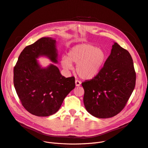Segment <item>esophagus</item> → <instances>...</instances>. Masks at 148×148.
<instances>
[{"mask_svg": "<svg viewBox=\"0 0 148 148\" xmlns=\"http://www.w3.org/2000/svg\"><path fill=\"white\" fill-rule=\"evenodd\" d=\"M75 86H76L77 87L81 85V81H79V80H77V79H76V80H75Z\"/></svg>", "mask_w": 148, "mask_h": 148, "instance_id": "obj_1", "label": "esophagus"}]
</instances>
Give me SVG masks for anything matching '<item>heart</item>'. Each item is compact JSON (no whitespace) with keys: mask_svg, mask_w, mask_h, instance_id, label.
Wrapping results in <instances>:
<instances>
[{"mask_svg":"<svg viewBox=\"0 0 148 148\" xmlns=\"http://www.w3.org/2000/svg\"><path fill=\"white\" fill-rule=\"evenodd\" d=\"M104 51L91 44H79L73 47L68 56L63 57L61 64L63 69H72L71 63L76 64V71L82 79H90L95 77L101 71L106 61Z\"/></svg>","mask_w":148,"mask_h":148,"instance_id":"obj_1","label":"heart"}]
</instances>
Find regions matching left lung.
I'll list each match as a JSON object with an SVG mask.
<instances>
[{"mask_svg":"<svg viewBox=\"0 0 148 148\" xmlns=\"http://www.w3.org/2000/svg\"><path fill=\"white\" fill-rule=\"evenodd\" d=\"M136 73L130 53L117 43L99 73L82 83L87 111L99 118H108L125 107L135 86Z\"/></svg>","mask_w":148,"mask_h":148,"instance_id":"obj_1","label":"left lung"}]
</instances>
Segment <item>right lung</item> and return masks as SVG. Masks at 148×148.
<instances>
[{"mask_svg": "<svg viewBox=\"0 0 148 148\" xmlns=\"http://www.w3.org/2000/svg\"><path fill=\"white\" fill-rule=\"evenodd\" d=\"M56 41L42 37L27 46L20 53L14 67L13 84L23 107L37 116H48L57 112L66 97L75 86L74 77L66 78L51 64L41 68L37 58L47 57L57 63Z\"/></svg>", "mask_w": 148, "mask_h": 148, "instance_id": "right-lung-1", "label": "right lung"}]
</instances>
